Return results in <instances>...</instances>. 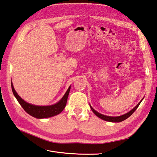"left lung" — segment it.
Segmentation results:
<instances>
[{
	"label": "left lung",
	"mask_w": 157,
	"mask_h": 157,
	"mask_svg": "<svg viewBox=\"0 0 157 157\" xmlns=\"http://www.w3.org/2000/svg\"><path fill=\"white\" fill-rule=\"evenodd\" d=\"M143 99L139 102L138 104H137L136 105L135 107L133 108L132 110H131L129 112H128L127 113L121 115V116H119V117H110V116H106V115L102 114L100 113H98V112H97L96 110H95L94 108L91 107V105L90 104H89V105H90V108H91V110L93 111V113H94L95 115H96L98 117L100 118V119L104 120V121H109V122H112V123H119V122H121V121H123L125 119H127V118H129L131 116V115H132L134 113V112L136 111V110L137 109V107L139 106V105L140 104V103H141L142 101L143 100Z\"/></svg>",
	"instance_id": "8db88e82"
}]
</instances>
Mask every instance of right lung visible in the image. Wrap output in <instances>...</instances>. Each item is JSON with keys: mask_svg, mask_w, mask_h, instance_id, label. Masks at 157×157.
Returning <instances> with one entry per match:
<instances>
[{"mask_svg": "<svg viewBox=\"0 0 157 157\" xmlns=\"http://www.w3.org/2000/svg\"><path fill=\"white\" fill-rule=\"evenodd\" d=\"M70 87H71V86H70L62 98L56 104L49 105H36L28 103V102L24 101L15 91L11 82L12 91L15 98L17 99L21 107L28 114L31 115L32 117L36 118V119H46V118L54 117L62 113L66 107Z\"/></svg>", "mask_w": 157, "mask_h": 157, "instance_id": "right-lung-1", "label": "right lung"}]
</instances>
